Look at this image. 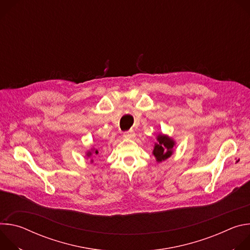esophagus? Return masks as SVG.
Listing matches in <instances>:
<instances>
[{
  "label": "esophagus",
  "mask_w": 250,
  "mask_h": 250,
  "mask_svg": "<svg viewBox=\"0 0 250 250\" xmlns=\"http://www.w3.org/2000/svg\"><path fill=\"white\" fill-rule=\"evenodd\" d=\"M124 136L126 137V138H133L135 136V133H134V131L132 129H130V130L125 131L124 132Z\"/></svg>",
  "instance_id": "1"
}]
</instances>
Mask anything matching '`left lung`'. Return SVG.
<instances>
[{
	"instance_id": "left-lung-1",
	"label": "left lung",
	"mask_w": 250,
	"mask_h": 250,
	"mask_svg": "<svg viewBox=\"0 0 250 250\" xmlns=\"http://www.w3.org/2000/svg\"><path fill=\"white\" fill-rule=\"evenodd\" d=\"M157 140H158V144L155 145V147L153 149V154L156 157V160L160 162L171 156L173 152L174 141L168 136L161 135V134L157 136Z\"/></svg>"
}]
</instances>
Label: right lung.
Returning <instances> with one entry per match:
<instances>
[{
  "instance_id": "obj_1",
  "label": "right lung",
  "mask_w": 250,
  "mask_h": 250,
  "mask_svg": "<svg viewBox=\"0 0 250 250\" xmlns=\"http://www.w3.org/2000/svg\"><path fill=\"white\" fill-rule=\"evenodd\" d=\"M95 153H96V154H98V150H96V151H95ZM90 155H91V152H89V153H88V156H90Z\"/></svg>"
}]
</instances>
